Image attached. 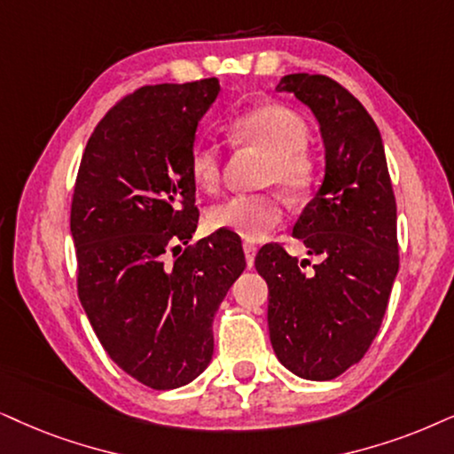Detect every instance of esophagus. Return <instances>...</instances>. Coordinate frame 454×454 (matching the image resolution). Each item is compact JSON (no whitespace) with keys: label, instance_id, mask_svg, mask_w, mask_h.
<instances>
[{"label":"esophagus","instance_id":"34e87169","mask_svg":"<svg viewBox=\"0 0 454 454\" xmlns=\"http://www.w3.org/2000/svg\"><path fill=\"white\" fill-rule=\"evenodd\" d=\"M243 251H245V257H247V266H254V260H255V254H257V247L254 243H249V240H245L243 243Z\"/></svg>","mask_w":454,"mask_h":454}]
</instances>
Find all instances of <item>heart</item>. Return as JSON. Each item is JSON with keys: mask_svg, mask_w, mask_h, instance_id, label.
I'll return each mask as SVG.
<instances>
[{"mask_svg": "<svg viewBox=\"0 0 454 454\" xmlns=\"http://www.w3.org/2000/svg\"><path fill=\"white\" fill-rule=\"evenodd\" d=\"M234 145L266 153L263 182L278 184L294 197H303L317 182V159L308 148L309 128L294 108L270 102L239 113L228 123ZM188 171L203 191H215L222 182V153L207 140H194L188 153ZM285 205L278 194H237L209 211L214 228L231 231L247 240L268 237L283 222Z\"/></svg>", "mask_w": 454, "mask_h": 454, "instance_id": "b5f03b06", "label": "heart"}]
</instances>
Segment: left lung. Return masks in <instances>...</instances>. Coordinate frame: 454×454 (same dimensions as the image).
<instances>
[{"label":"left lung","mask_w":454,"mask_h":454,"mask_svg":"<svg viewBox=\"0 0 454 454\" xmlns=\"http://www.w3.org/2000/svg\"><path fill=\"white\" fill-rule=\"evenodd\" d=\"M312 108L325 140V182L294 226L309 260L280 243L255 255L268 283V329L274 354L291 372L335 380L369 352L398 274L395 199L381 134L366 108L326 74H285Z\"/></svg>","instance_id":"8db88e82"}]
</instances>
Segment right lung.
I'll use <instances>...</instances> for the list:
<instances>
[{"label":"right lung","mask_w":454,"mask_h":454,"mask_svg":"<svg viewBox=\"0 0 454 454\" xmlns=\"http://www.w3.org/2000/svg\"><path fill=\"white\" fill-rule=\"evenodd\" d=\"M217 91L209 77L123 96L91 131L74 180L79 301L113 363L153 389L207 369L214 317L245 270L231 231L188 245L199 223L188 153Z\"/></svg>","instance_id":"right-lung-1"}]
</instances>
